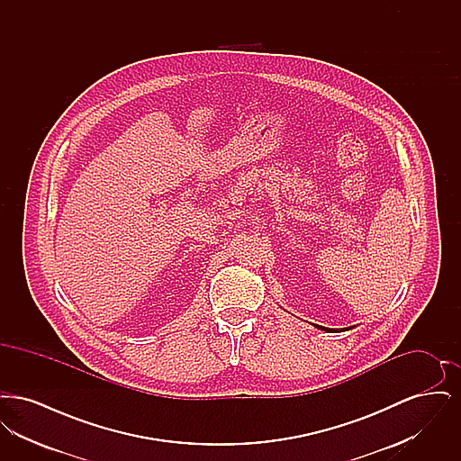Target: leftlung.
I'll return each mask as SVG.
<instances>
[{
  "label": "left lung",
  "mask_w": 461,
  "mask_h": 461,
  "mask_svg": "<svg viewBox=\"0 0 461 461\" xmlns=\"http://www.w3.org/2000/svg\"><path fill=\"white\" fill-rule=\"evenodd\" d=\"M316 327H318V329L320 330H325V331H335V330L325 329V327H320V325H316Z\"/></svg>",
  "instance_id": "obj_1"
}]
</instances>
